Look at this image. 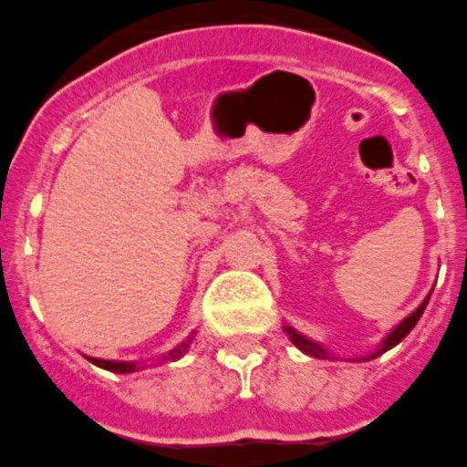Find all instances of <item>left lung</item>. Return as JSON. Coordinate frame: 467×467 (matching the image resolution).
I'll return each instance as SVG.
<instances>
[{
    "label": "left lung",
    "instance_id": "left-lung-1",
    "mask_svg": "<svg viewBox=\"0 0 467 467\" xmlns=\"http://www.w3.org/2000/svg\"><path fill=\"white\" fill-rule=\"evenodd\" d=\"M431 292H433V289H431ZM429 298H431V294H427V298H424V301L420 303V306L415 307V310L410 312L409 317H404V319H401L400 324H397L395 328H392L390 333H388L386 337L381 339V344H379V347L374 348V351H369V354H365V356H356V358H348V360H354V363H365V360H374V358H377V356L386 354V351H390L392 347H397V344H400L401 339H404L406 335H409L410 330L415 328V324H418L420 317H422L424 307H427ZM283 330H285V333H287L289 342H292L296 348H301V351L306 356H312V358H321V360L337 358V356H335V354H330V351L324 347V344H319V342H315V339L306 337V335L298 333V330L292 328V326H289V324H283Z\"/></svg>",
    "mask_w": 467,
    "mask_h": 467
}]
</instances>
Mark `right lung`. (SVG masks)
I'll return each mask as SVG.
<instances>
[{"label":"right lung","mask_w":467,"mask_h":467,"mask_svg":"<svg viewBox=\"0 0 467 467\" xmlns=\"http://www.w3.org/2000/svg\"><path fill=\"white\" fill-rule=\"evenodd\" d=\"M193 337H196V330H192V333L187 335V339H182L178 347L166 351V354L161 356V363H175V360L182 358V356L189 351V347H192ZM86 360H90V363L98 365V368L107 369V372H116V374H132L146 368V365L139 363V360H104V358H93V356H86Z\"/></svg>","instance_id":"1"}]
</instances>
